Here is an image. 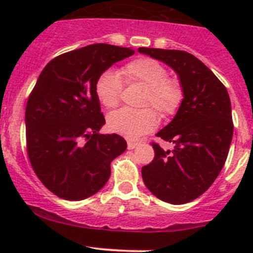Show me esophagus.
<instances>
[{
	"label": "esophagus",
	"instance_id": "34e87169",
	"mask_svg": "<svg viewBox=\"0 0 253 253\" xmlns=\"http://www.w3.org/2000/svg\"><path fill=\"white\" fill-rule=\"evenodd\" d=\"M137 145H138V143L134 142V141H128V142H127V148H128V149H133V148H136Z\"/></svg>",
	"mask_w": 253,
	"mask_h": 253
}]
</instances>
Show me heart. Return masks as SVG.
Masks as SVG:
<instances>
[{"instance_id":"1","label":"heart","mask_w":253,"mask_h":253,"mask_svg":"<svg viewBox=\"0 0 253 253\" xmlns=\"http://www.w3.org/2000/svg\"><path fill=\"white\" fill-rule=\"evenodd\" d=\"M120 76L127 85L144 86L141 96V110L120 109L108 117V127L114 133L126 138H138L157 127L159 117H170L180 109L183 89L176 78L167 77V68L150 57H139L120 70ZM121 78L112 71H105L95 82V94L101 105L114 109L121 99ZM156 110L154 111V109Z\"/></svg>"}]
</instances>
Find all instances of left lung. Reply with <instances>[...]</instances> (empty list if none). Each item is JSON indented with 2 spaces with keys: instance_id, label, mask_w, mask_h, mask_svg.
Masks as SVG:
<instances>
[{
  "instance_id": "left-lung-1",
  "label": "left lung",
  "mask_w": 253,
  "mask_h": 253,
  "mask_svg": "<svg viewBox=\"0 0 253 253\" xmlns=\"http://www.w3.org/2000/svg\"><path fill=\"white\" fill-rule=\"evenodd\" d=\"M138 51L174 68L183 89L174 120L157 133L174 143V149L164 150L152 142L155 155L142 168L143 181L164 202L188 203L211 187L225 164L234 132L230 98L225 85L196 56L181 50Z\"/></svg>"
}]
</instances>
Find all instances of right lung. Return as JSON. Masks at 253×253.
Wrapping results in <instances>:
<instances>
[{"instance_id":"obj_1","label":"right lung","mask_w":253,"mask_h":253,"mask_svg":"<svg viewBox=\"0 0 253 253\" xmlns=\"http://www.w3.org/2000/svg\"><path fill=\"white\" fill-rule=\"evenodd\" d=\"M129 47L93 44L52 58L40 73L25 108L27 153L42 185L57 197L81 201L110 177V164L126 150L119 134H100L105 117L95 82Z\"/></svg>"}]
</instances>
